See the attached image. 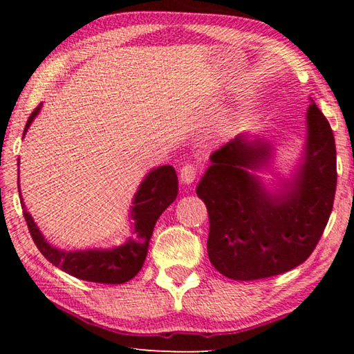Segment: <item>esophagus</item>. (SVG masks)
<instances>
[{
  "label": "esophagus",
  "instance_id": "obj_1",
  "mask_svg": "<svg viewBox=\"0 0 354 354\" xmlns=\"http://www.w3.org/2000/svg\"><path fill=\"white\" fill-rule=\"evenodd\" d=\"M198 176V167L193 164H185L181 169V181L184 184H192Z\"/></svg>",
  "mask_w": 354,
  "mask_h": 354
}]
</instances>
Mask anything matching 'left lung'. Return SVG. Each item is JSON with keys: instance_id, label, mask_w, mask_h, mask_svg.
Listing matches in <instances>:
<instances>
[{"instance_id": "1", "label": "left lung", "mask_w": 354, "mask_h": 354, "mask_svg": "<svg viewBox=\"0 0 354 354\" xmlns=\"http://www.w3.org/2000/svg\"><path fill=\"white\" fill-rule=\"evenodd\" d=\"M310 102L303 161L277 193L252 173L269 167L274 147L265 140L240 133L209 156L196 194L208 209L209 261L231 280L288 272L324 232L336 192V146L327 118Z\"/></svg>"}]
</instances>
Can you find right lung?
I'll return each mask as SVG.
<instances>
[{
  "mask_svg": "<svg viewBox=\"0 0 354 354\" xmlns=\"http://www.w3.org/2000/svg\"><path fill=\"white\" fill-rule=\"evenodd\" d=\"M39 109L41 104L28 117L24 135L35 117L39 114ZM18 192H21L19 176ZM176 196L178 176L175 169L171 165H161L150 170L135 193L133 205L131 207V219L133 221L132 232L126 242L120 246L85 251H64L50 245L37 228L33 217L27 212L22 198L21 205L35 245L50 263L80 280L103 284H123L140 272L146 260L149 242L158 217Z\"/></svg>",
  "mask_w": 354,
  "mask_h": 354,
  "instance_id": "right-lung-1",
  "label": "right lung"
}]
</instances>
